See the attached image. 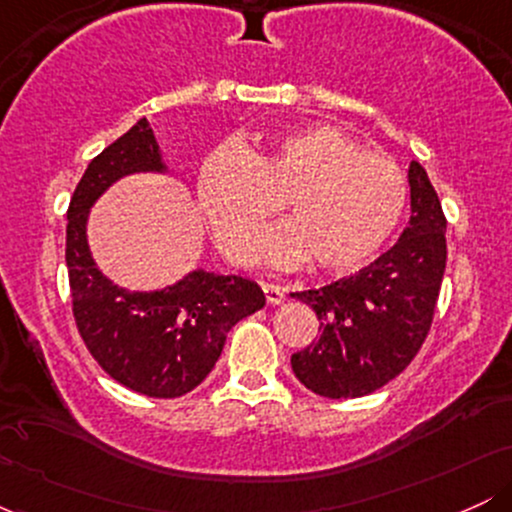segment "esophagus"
Returning <instances> with one entry per match:
<instances>
[{
    "label": "esophagus",
    "mask_w": 512,
    "mask_h": 512,
    "mask_svg": "<svg viewBox=\"0 0 512 512\" xmlns=\"http://www.w3.org/2000/svg\"><path fill=\"white\" fill-rule=\"evenodd\" d=\"M262 291H264V298H267L269 305L284 303L286 291L281 289V286H276V284H262Z\"/></svg>",
    "instance_id": "34e87169"
}]
</instances>
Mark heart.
I'll use <instances>...</instances> for the list:
<instances>
[{
	"mask_svg": "<svg viewBox=\"0 0 512 512\" xmlns=\"http://www.w3.org/2000/svg\"><path fill=\"white\" fill-rule=\"evenodd\" d=\"M409 202L407 175L332 125H313L264 146H221L197 175V204L223 255L250 267L262 228L284 204L291 223L264 240L276 264L346 272L395 236Z\"/></svg>",
	"mask_w": 512,
	"mask_h": 512,
	"instance_id": "b5f03b06",
	"label": "heart"
}]
</instances>
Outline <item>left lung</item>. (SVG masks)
<instances>
[{
    "instance_id": "8db88e82",
    "label": "left lung",
    "mask_w": 512,
    "mask_h": 512,
    "mask_svg": "<svg viewBox=\"0 0 512 512\" xmlns=\"http://www.w3.org/2000/svg\"><path fill=\"white\" fill-rule=\"evenodd\" d=\"M409 187V223L390 250L356 274L291 293L320 320V334L291 356L296 378L315 395H370L397 378L426 342L448 260V221L419 161L409 166Z\"/></svg>"
}]
</instances>
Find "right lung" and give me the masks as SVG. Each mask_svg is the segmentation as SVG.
<instances>
[{"label":"right lung","instance_id":"add662e5","mask_svg":"<svg viewBox=\"0 0 512 512\" xmlns=\"http://www.w3.org/2000/svg\"><path fill=\"white\" fill-rule=\"evenodd\" d=\"M163 170L149 122L88 163L67 209V272L76 330L88 354L127 390L156 399L187 395L219 361L226 334L264 308V293L243 276L192 272L163 291L132 293L96 269L86 243L88 209L117 178Z\"/></svg>","mask_w":512,"mask_h":512}]
</instances>
